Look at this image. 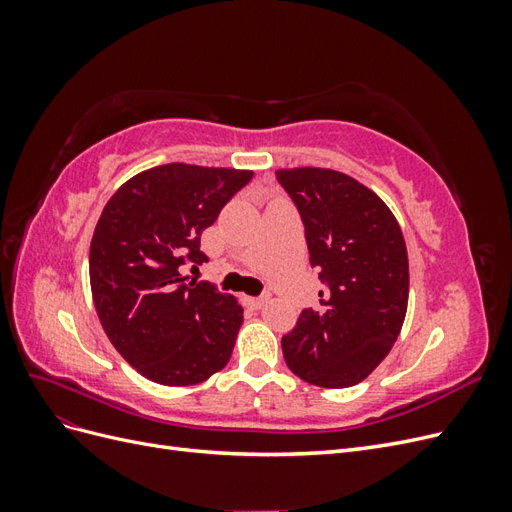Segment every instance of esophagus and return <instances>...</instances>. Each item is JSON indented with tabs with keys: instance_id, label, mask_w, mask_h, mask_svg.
Returning a JSON list of instances; mask_svg holds the SVG:
<instances>
[{
	"instance_id": "34e87169",
	"label": "esophagus",
	"mask_w": 512,
	"mask_h": 512,
	"mask_svg": "<svg viewBox=\"0 0 512 512\" xmlns=\"http://www.w3.org/2000/svg\"><path fill=\"white\" fill-rule=\"evenodd\" d=\"M267 301H269V294H262V297H245V303L252 309H260Z\"/></svg>"
}]
</instances>
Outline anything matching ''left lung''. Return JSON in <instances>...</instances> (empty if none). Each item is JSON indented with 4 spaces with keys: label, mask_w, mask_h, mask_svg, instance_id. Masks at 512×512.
<instances>
[{
    "label": "left lung",
    "mask_w": 512,
    "mask_h": 512,
    "mask_svg": "<svg viewBox=\"0 0 512 512\" xmlns=\"http://www.w3.org/2000/svg\"><path fill=\"white\" fill-rule=\"evenodd\" d=\"M297 205L309 262L324 290L282 337L286 365L301 380L346 389L391 352L408 309V250L384 200L331 168H280Z\"/></svg>",
    "instance_id": "obj_1"
}]
</instances>
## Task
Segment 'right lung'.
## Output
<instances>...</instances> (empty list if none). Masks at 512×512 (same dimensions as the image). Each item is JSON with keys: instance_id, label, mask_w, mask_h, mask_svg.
<instances>
[{"instance_id": "obj_1", "label": "right lung", "mask_w": 512, "mask_h": 512, "mask_svg": "<svg viewBox=\"0 0 512 512\" xmlns=\"http://www.w3.org/2000/svg\"><path fill=\"white\" fill-rule=\"evenodd\" d=\"M252 170L162 164L108 200L89 247V282L106 337L138 374L164 386L205 382L230 361L243 322L232 294L188 282L200 235Z\"/></svg>"}]
</instances>
